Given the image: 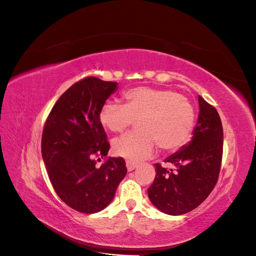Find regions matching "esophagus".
Returning <instances> with one entry per match:
<instances>
[{
  "instance_id": "esophagus-1",
  "label": "esophagus",
  "mask_w": 256,
  "mask_h": 256,
  "mask_svg": "<svg viewBox=\"0 0 256 256\" xmlns=\"http://www.w3.org/2000/svg\"><path fill=\"white\" fill-rule=\"evenodd\" d=\"M126 168H128V171H132L134 169L137 168V163L130 162V160H126Z\"/></svg>"
}]
</instances>
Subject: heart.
<instances>
[{
  "label": "heart",
  "instance_id": "b5f03b06",
  "mask_svg": "<svg viewBox=\"0 0 256 256\" xmlns=\"http://www.w3.org/2000/svg\"><path fill=\"white\" fill-rule=\"evenodd\" d=\"M124 98V104L104 102L100 112V124L113 132H122L138 121V132L113 142L116 156L137 162L150 156L156 144L164 152H173L189 140L195 110L184 96L169 89L137 87L126 91Z\"/></svg>",
  "mask_w": 256,
  "mask_h": 256
}]
</instances>
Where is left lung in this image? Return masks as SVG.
<instances>
[{"label":"left lung","mask_w":256,"mask_h":256,"mask_svg":"<svg viewBox=\"0 0 256 256\" xmlns=\"http://www.w3.org/2000/svg\"><path fill=\"white\" fill-rule=\"evenodd\" d=\"M199 114L192 140L164 162L174 169L156 164V176L150 186L152 204L162 212L178 216L201 204L210 194L219 176L223 128L220 116L212 106L198 96Z\"/></svg>","instance_id":"left-lung-1"}]
</instances>
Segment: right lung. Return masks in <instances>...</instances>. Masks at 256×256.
<instances>
[{"label":"right lung","mask_w":256,"mask_h":256,"mask_svg":"<svg viewBox=\"0 0 256 256\" xmlns=\"http://www.w3.org/2000/svg\"><path fill=\"white\" fill-rule=\"evenodd\" d=\"M117 86L96 76L80 80L60 96L44 128L42 154L52 186L80 212H98L109 206L128 171L122 158H109L100 168L93 160L110 150L100 112Z\"/></svg>","instance_id":"right-lung-1"}]
</instances>
